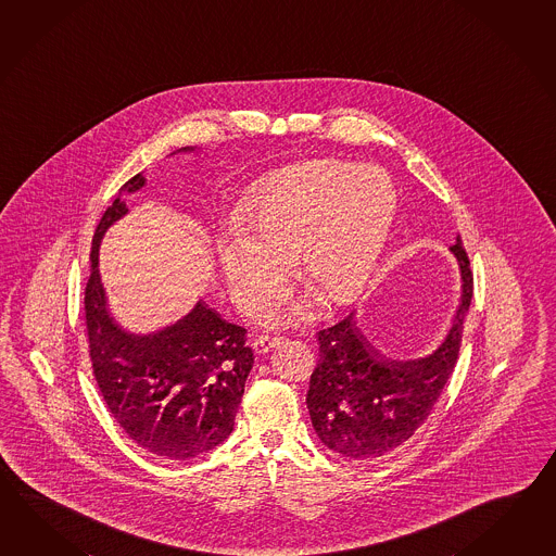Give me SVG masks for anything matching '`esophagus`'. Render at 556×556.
<instances>
[{
	"instance_id": "esophagus-1",
	"label": "esophagus",
	"mask_w": 556,
	"mask_h": 556,
	"mask_svg": "<svg viewBox=\"0 0 556 556\" xmlns=\"http://www.w3.org/2000/svg\"><path fill=\"white\" fill-rule=\"evenodd\" d=\"M283 341V337H271V334H260L253 339V349L255 353H267L273 346L279 345Z\"/></svg>"
}]
</instances>
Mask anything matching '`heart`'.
Wrapping results in <instances>:
<instances>
[{
  "instance_id": "1",
  "label": "heart",
  "mask_w": 556,
  "mask_h": 556,
  "mask_svg": "<svg viewBox=\"0 0 556 556\" xmlns=\"http://www.w3.org/2000/svg\"><path fill=\"white\" fill-rule=\"evenodd\" d=\"M391 179L377 167L345 161L301 163L249 195L241 231L219 241V263L237 307L253 313L281 295L291 260L327 305H345L365 289L395 219ZM271 325L308 317L307 301H285L260 313Z\"/></svg>"
}]
</instances>
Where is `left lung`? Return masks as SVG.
Returning <instances> with one entry per match:
<instances>
[{"mask_svg":"<svg viewBox=\"0 0 556 556\" xmlns=\"http://www.w3.org/2000/svg\"><path fill=\"white\" fill-rule=\"evenodd\" d=\"M463 273L457 317L429 357H384L361 334L353 315L317 333L307 408L321 443L343 457H383L429 419L457 365L463 323L472 299V271L460 237L451 248Z\"/></svg>","mask_w":556,"mask_h":556,"instance_id":"left-lung-1","label":"left lung"}]
</instances>
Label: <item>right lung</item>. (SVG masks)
<instances>
[{
  "label": "right lung",
  "instance_id": "add662e5",
  "mask_svg": "<svg viewBox=\"0 0 556 556\" xmlns=\"http://www.w3.org/2000/svg\"><path fill=\"white\" fill-rule=\"evenodd\" d=\"M146 184L137 173L122 191ZM127 213L117 198L99 219L86 283V325L99 393L125 434L155 457L187 460L223 443L233 431L253 351L248 329L225 321L199 301L181 321L136 337L113 323L98 271L101 235Z\"/></svg>",
  "mask_w": 556,
  "mask_h": 556
}]
</instances>
